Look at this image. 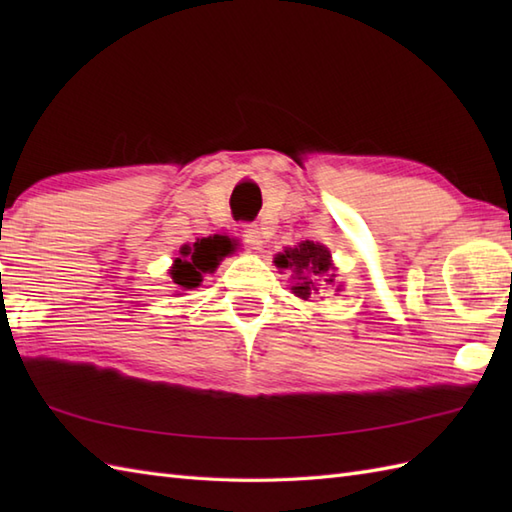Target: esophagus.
<instances>
[{
  "instance_id": "obj_1",
  "label": "esophagus",
  "mask_w": 512,
  "mask_h": 512,
  "mask_svg": "<svg viewBox=\"0 0 512 512\" xmlns=\"http://www.w3.org/2000/svg\"><path fill=\"white\" fill-rule=\"evenodd\" d=\"M242 239L253 250H262L264 246V237L257 224H242Z\"/></svg>"
}]
</instances>
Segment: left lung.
I'll return each instance as SVG.
<instances>
[{"instance_id":"obj_1","label":"left lung","mask_w":512,"mask_h":512,"mask_svg":"<svg viewBox=\"0 0 512 512\" xmlns=\"http://www.w3.org/2000/svg\"><path fill=\"white\" fill-rule=\"evenodd\" d=\"M275 264L279 268H290L292 273H295L292 292L301 299H308L310 295H314L319 286H336L330 250L321 244L303 242L297 248H288L275 257Z\"/></svg>"}]
</instances>
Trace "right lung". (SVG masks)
Returning <instances> with one entry per match:
<instances>
[{
  "label": "right lung",
  "instance_id": "add662e5",
  "mask_svg": "<svg viewBox=\"0 0 512 512\" xmlns=\"http://www.w3.org/2000/svg\"><path fill=\"white\" fill-rule=\"evenodd\" d=\"M228 248H231V244L224 242L220 237L200 239V242L193 244V248L182 246V257H176V262H173V268L169 273L173 284H178L184 290L198 288L202 275L213 273L217 268V262H220L224 255H228Z\"/></svg>",
  "mask_w": 512,
  "mask_h": 512
}]
</instances>
